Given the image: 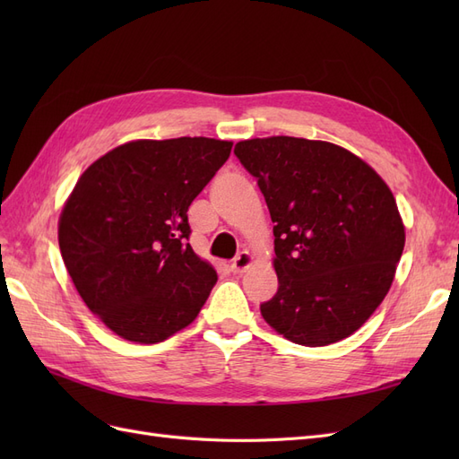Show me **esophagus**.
<instances>
[{"label": "esophagus", "instance_id": "obj_1", "mask_svg": "<svg viewBox=\"0 0 459 459\" xmlns=\"http://www.w3.org/2000/svg\"><path fill=\"white\" fill-rule=\"evenodd\" d=\"M253 264V256L248 255L247 251H243V253H239L238 256L233 258V262H231V272L233 273H241V272H245L248 266H251Z\"/></svg>", "mask_w": 459, "mask_h": 459}]
</instances>
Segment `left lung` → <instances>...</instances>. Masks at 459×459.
<instances>
[{"mask_svg":"<svg viewBox=\"0 0 459 459\" xmlns=\"http://www.w3.org/2000/svg\"><path fill=\"white\" fill-rule=\"evenodd\" d=\"M256 178L273 221L277 293L262 317L285 339H346L383 302L404 251L391 189L339 145L275 135L233 149Z\"/></svg>","mask_w":459,"mask_h":459,"instance_id":"left-lung-1","label":"left lung"}]
</instances>
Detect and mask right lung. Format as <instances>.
I'll use <instances>...</instances> for the list:
<instances>
[{
  "label": "right lung",
  "instance_id": "add662e5",
  "mask_svg": "<svg viewBox=\"0 0 459 459\" xmlns=\"http://www.w3.org/2000/svg\"><path fill=\"white\" fill-rule=\"evenodd\" d=\"M231 145L130 142L80 176L59 218L61 256L82 300L118 337L162 342L201 312L218 275L187 243V208Z\"/></svg>",
  "mask_w": 459,
  "mask_h": 459
}]
</instances>
